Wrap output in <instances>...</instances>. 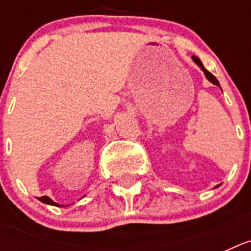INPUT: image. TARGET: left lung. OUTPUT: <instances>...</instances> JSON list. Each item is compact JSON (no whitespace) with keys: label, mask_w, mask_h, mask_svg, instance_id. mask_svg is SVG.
I'll use <instances>...</instances> for the list:
<instances>
[{"label":"left lung","mask_w":251,"mask_h":251,"mask_svg":"<svg viewBox=\"0 0 251 251\" xmlns=\"http://www.w3.org/2000/svg\"><path fill=\"white\" fill-rule=\"evenodd\" d=\"M193 60H194L195 64L198 65L199 68L202 69L203 72H204V74H206V76H207V79L210 80L211 83H214V84H216V86L220 87V84H219V80L216 79V78H215V76L212 75V74H211L210 72H208V70H206V69H204V66H203V64H202V62H201V60H199L198 57H193Z\"/></svg>","instance_id":"1"}]
</instances>
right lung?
<instances>
[{
  "instance_id": "add662e5",
  "label": "right lung",
  "mask_w": 251,
  "mask_h": 251,
  "mask_svg": "<svg viewBox=\"0 0 251 251\" xmlns=\"http://www.w3.org/2000/svg\"><path fill=\"white\" fill-rule=\"evenodd\" d=\"M41 201V202H44V203H47V204H52V206H60V204H58V203H56V202H53L52 199L49 198V197H40V198H39Z\"/></svg>"
}]
</instances>
